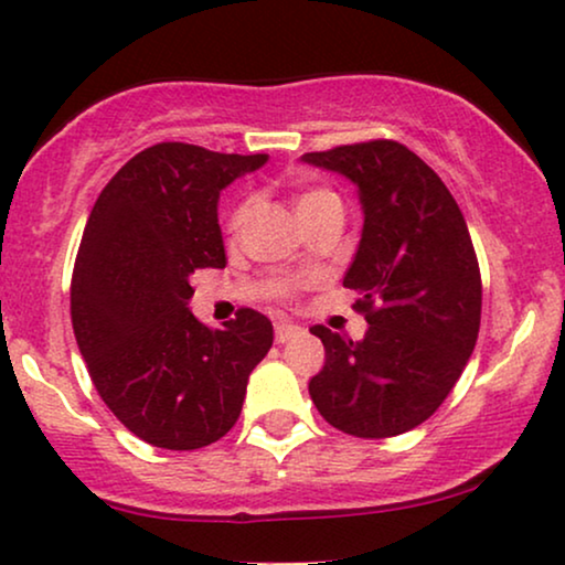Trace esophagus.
Returning <instances> with one entry per match:
<instances>
[{
	"mask_svg": "<svg viewBox=\"0 0 565 565\" xmlns=\"http://www.w3.org/2000/svg\"><path fill=\"white\" fill-rule=\"evenodd\" d=\"M302 333V328L299 326H291V322H276V343H287L291 338H297Z\"/></svg>",
	"mask_w": 565,
	"mask_h": 565,
	"instance_id": "34e87169",
	"label": "esophagus"
}]
</instances>
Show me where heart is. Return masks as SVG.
<instances>
[{
    "mask_svg": "<svg viewBox=\"0 0 565 565\" xmlns=\"http://www.w3.org/2000/svg\"><path fill=\"white\" fill-rule=\"evenodd\" d=\"M333 201L338 204L335 193L326 191V188H307V191H299V193L295 195V206H297V214H299V216L315 212V209L322 206V204H333ZM247 212H250V206L239 204V206L235 209V212H232L230 227H232V230L243 227V222L247 220Z\"/></svg>",
    "mask_w": 565,
    "mask_h": 565,
    "instance_id": "b5f03b06",
    "label": "heart"
}]
</instances>
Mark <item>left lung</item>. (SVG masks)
Masks as SVG:
<instances>
[{
  "mask_svg": "<svg viewBox=\"0 0 565 565\" xmlns=\"http://www.w3.org/2000/svg\"><path fill=\"white\" fill-rule=\"evenodd\" d=\"M302 162L359 188L364 227L343 287L366 315L361 341L326 326V366L310 380L338 431L385 439L424 424L460 380L480 328V268L465 216L441 178L390 139L307 152Z\"/></svg>",
  "mask_w": 565,
  "mask_h": 565,
  "instance_id": "1",
  "label": "left lung"
}]
</instances>
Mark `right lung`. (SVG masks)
Segmentation results:
<instances>
[{
    "mask_svg": "<svg viewBox=\"0 0 565 565\" xmlns=\"http://www.w3.org/2000/svg\"><path fill=\"white\" fill-rule=\"evenodd\" d=\"M266 160L162 141L97 195L74 263L72 326L95 390L147 445L222 439L274 343L270 320L247 307L222 330L188 310L193 270L227 266L220 193Z\"/></svg>",
    "mask_w": 565,
    "mask_h": 565,
    "instance_id": "obj_1",
    "label": "right lung"
}]
</instances>
